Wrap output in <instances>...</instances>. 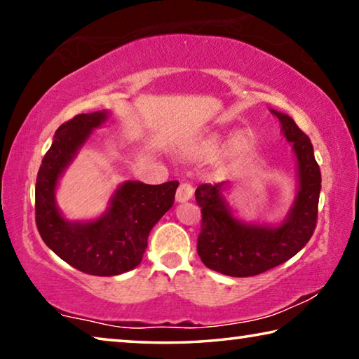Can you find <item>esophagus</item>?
I'll use <instances>...</instances> for the list:
<instances>
[{
	"instance_id": "obj_1",
	"label": "esophagus",
	"mask_w": 359,
	"mask_h": 359,
	"mask_svg": "<svg viewBox=\"0 0 359 359\" xmlns=\"http://www.w3.org/2000/svg\"><path fill=\"white\" fill-rule=\"evenodd\" d=\"M191 196H193V187L190 184H187V182H182L177 188V191H175V199H177L179 203H187L190 201Z\"/></svg>"
}]
</instances>
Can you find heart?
Returning <instances> with one entry per match:
<instances>
[{"label":"heart","instance_id":"obj_1","mask_svg":"<svg viewBox=\"0 0 359 359\" xmlns=\"http://www.w3.org/2000/svg\"><path fill=\"white\" fill-rule=\"evenodd\" d=\"M252 137L247 135H239L233 139V142L229 145V158H241L244 156L248 150L252 149ZM223 147V141L220 137H210L208 141H203L201 144H198L196 147L191 150V155L196 158H212L215 156L218 151Z\"/></svg>","mask_w":359,"mask_h":359}]
</instances>
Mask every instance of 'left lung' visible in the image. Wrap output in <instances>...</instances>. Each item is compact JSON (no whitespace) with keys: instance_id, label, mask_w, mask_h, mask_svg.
Here are the masks:
<instances>
[{"instance_id":"8db88e82","label":"left lung","mask_w":359,"mask_h":359,"mask_svg":"<svg viewBox=\"0 0 359 359\" xmlns=\"http://www.w3.org/2000/svg\"><path fill=\"white\" fill-rule=\"evenodd\" d=\"M271 112L280 120L283 135L293 144L297 156L299 191L287 220L276 228L239 222L231 215L222 194L226 182L203 184L194 191L201 208L198 255L209 269L224 276L263 274L293 258L311 241L317 228L321 174L312 142L293 118L276 111Z\"/></svg>"}]
</instances>
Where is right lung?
I'll return each mask as SVG.
<instances>
[{"instance_id":"obj_1","label":"right lung","mask_w":359,"mask_h":359,"mask_svg":"<svg viewBox=\"0 0 359 359\" xmlns=\"http://www.w3.org/2000/svg\"><path fill=\"white\" fill-rule=\"evenodd\" d=\"M106 117V112L79 114L60 126L42 158L34 193L36 226L46 245L77 271L101 277L123 274L141 263L150 229L172 208L179 187L177 180L161 185L125 182L96 222L65 220L55 204L60 174Z\"/></svg>"}]
</instances>
